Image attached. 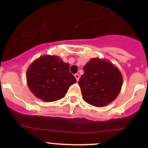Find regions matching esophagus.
Masks as SVG:
<instances>
[{
	"label": "esophagus",
	"instance_id": "34e87169",
	"mask_svg": "<svg viewBox=\"0 0 148 148\" xmlns=\"http://www.w3.org/2000/svg\"><path fill=\"white\" fill-rule=\"evenodd\" d=\"M74 77H75L76 79H77V81H79V74H74Z\"/></svg>",
	"mask_w": 148,
	"mask_h": 148
}]
</instances>
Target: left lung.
I'll list each match as a JSON object with an SVG mask.
<instances>
[{
    "label": "left lung",
    "mask_w": 148,
    "mask_h": 148,
    "mask_svg": "<svg viewBox=\"0 0 148 148\" xmlns=\"http://www.w3.org/2000/svg\"><path fill=\"white\" fill-rule=\"evenodd\" d=\"M79 81L83 99L95 107H103L117 98L122 85L120 70L110 62L91 59L84 66Z\"/></svg>",
    "instance_id": "obj_1"
}]
</instances>
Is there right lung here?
<instances>
[{"label": "right lung", "mask_w": 148, "mask_h": 148, "mask_svg": "<svg viewBox=\"0 0 148 148\" xmlns=\"http://www.w3.org/2000/svg\"><path fill=\"white\" fill-rule=\"evenodd\" d=\"M31 92L44 102H54L65 96L77 82L69 71V64L56 56L45 55L34 61L26 71Z\"/></svg>", "instance_id": "obj_1"}]
</instances>
